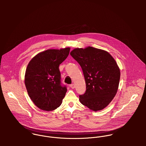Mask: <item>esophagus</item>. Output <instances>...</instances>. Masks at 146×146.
I'll return each mask as SVG.
<instances>
[{
	"label": "esophagus",
	"instance_id": "obj_1",
	"mask_svg": "<svg viewBox=\"0 0 146 146\" xmlns=\"http://www.w3.org/2000/svg\"><path fill=\"white\" fill-rule=\"evenodd\" d=\"M70 86L72 88V89H74L75 88V85L74 84H71L70 85Z\"/></svg>",
	"mask_w": 146,
	"mask_h": 146
}]
</instances>
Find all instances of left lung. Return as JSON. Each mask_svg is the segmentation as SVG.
Instances as JSON below:
<instances>
[{"mask_svg": "<svg viewBox=\"0 0 146 146\" xmlns=\"http://www.w3.org/2000/svg\"><path fill=\"white\" fill-rule=\"evenodd\" d=\"M70 54L80 65L86 83L80 102L94 111L103 110L118 89L120 71L117 63L107 52L92 46L75 48Z\"/></svg>", "mask_w": 146, "mask_h": 146, "instance_id": "obj_1", "label": "left lung"}]
</instances>
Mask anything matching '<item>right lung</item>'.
I'll return each mask as SVG.
<instances>
[{
	"mask_svg": "<svg viewBox=\"0 0 146 146\" xmlns=\"http://www.w3.org/2000/svg\"><path fill=\"white\" fill-rule=\"evenodd\" d=\"M70 48L48 49L38 53L26 68L25 84L29 97L38 108L49 111L56 109L67 92L62 85L59 66L69 54Z\"/></svg>",
	"mask_w": 146,
	"mask_h": 146,
	"instance_id": "obj_1",
	"label": "right lung"
}]
</instances>
